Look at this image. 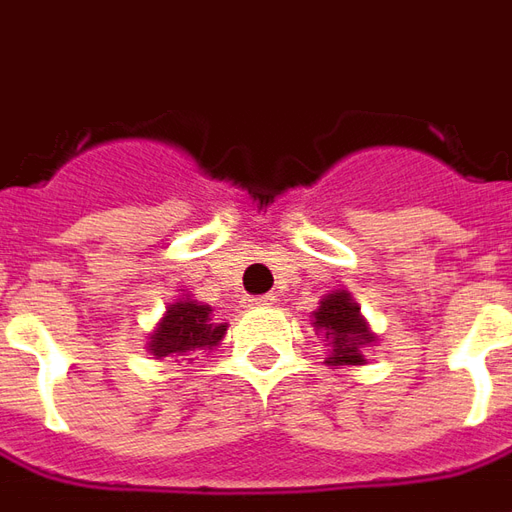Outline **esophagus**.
Instances as JSON below:
<instances>
[{
	"instance_id": "1",
	"label": "esophagus",
	"mask_w": 512,
	"mask_h": 512,
	"mask_svg": "<svg viewBox=\"0 0 512 512\" xmlns=\"http://www.w3.org/2000/svg\"><path fill=\"white\" fill-rule=\"evenodd\" d=\"M274 294H263V297H255L252 300V305H257V308H269V305H274Z\"/></svg>"
}]
</instances>
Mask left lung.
Instances as JSON below:
<instances>
[{"label":"left lung","instance_id":"1","mask_svg":"<svg viewBox=\"0 0 512 512\" xmlns=\"http://www.w3.org/2000/svg\"><path fill=\"white\" fill-rule=\"evenodd\" d=\"M311 325L330 344V356L325 358L328 367L339 370V367H347V364H364L367 361L364 347H370L375 342V333L367 328L361 308L347 291H333L319 302Z\"/></svg>","mask_w":512,"mask_h":512}]
</instances>
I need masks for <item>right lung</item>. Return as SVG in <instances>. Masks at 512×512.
Here are the masks:
<instances>
[{
  "label": "right lung",
  "mask_w": 512,
  "mask_h": 512,
  "mask_svg": "<svg viewBox=\"0 0 512 512\" xmlns=\"http://www.w3.org/2000/svg\"><path fill=\"white\" fill-rule=\"evenodd\" d=\"M212 308L204 302L182 297L168 305L156 330L148 336V350L156 358L184 356L190 350H212L224 339L227 325L212 322Z\"/></svg>",
  "instance_id": "1"
}]
</instances>
